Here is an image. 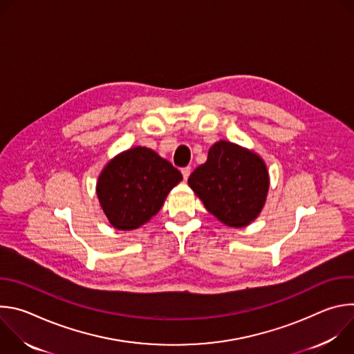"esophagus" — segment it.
<instances>
[{
  "instance_id": "1",
  "label": "esophagus",
  "mask_w": 354,
  "mask_h": 354,
  "mask_svg": "<svg viewBox=\"0 0 354 354\" xmlns=\"http://www.w3.org/2000/svg\"><path fill=\"white\" fill-rule=\"evenodd\" d=\"M180 172H182V175H183V179H185V180H187V178H189L190 172H192V168H190V167L182 168V169H180Z\"/></svg>"
}]
</instances>
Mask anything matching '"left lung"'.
<instances>
[{"label": "left lung", "instance_id": "left-lung-1", "mask_svg": "<svg viewBox=\"0 0 354 354\" xmlns=\"http://www.w3.org/2000/svg\"><path fill=\"white\" fill-rule=\"evenodd\" d=\"M187 183L205 207L227 227L249 225L261 214L270 186L265 161L255 151L220 140Z\"/></svg>", "mask_w": 354, "mask_h": 354}]
</instances>
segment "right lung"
I'll return each mask as SVG.
<instances>
[{"instance_id":"add662e5","label":"right lung","mask_w":354,"mask_h":354,"mask_svg":"<svg viewBox=\"0 0 354 354\" xmlns=\"http://www.w3.org/2000/svg\"><path fill=\"white\" fill-rule=\"evenodd\" d=\"M182 174L154 149L133 147L113 157L100 172L96 194L109 223L120 231L140 228L162 207Z\"/></svg>"}]
</instances>
